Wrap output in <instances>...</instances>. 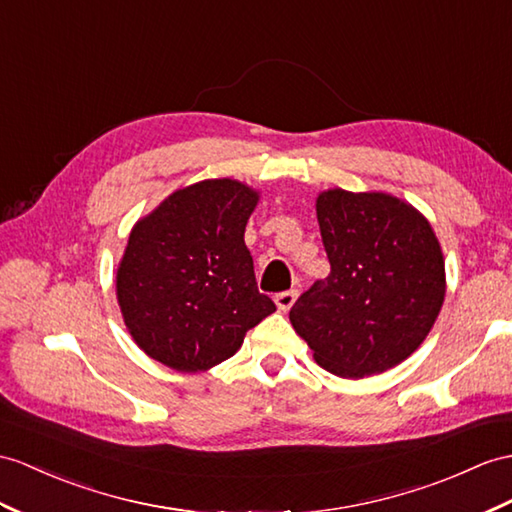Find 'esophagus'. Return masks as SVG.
Segmentation results:
<instances>
[{
  "instance_id": "1",
  "label": "esophagus",
  "mask_w": 512,
  "mask_h": 512,
  "mask_svg": "<svg viewBox=\"0 0 512 512\" xmlns=\"http://www.w3.org/2000/svg\"><path fill=\"white\" fill-rule=\"evenodd\" d=\"M295 299H297V291L295 289L282 291V293L276 295V306H278V310H282V313H286V310H289L295 304Z\"/></svg>"
}]
</instances>
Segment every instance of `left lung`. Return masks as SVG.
Here are the masks:
<instances>
[{
  "label": "left lung",
  "mask_w": 512,
  "mask_h": 512,
  "mask_svg": "<svg viewBox=\"0 0 512 512\" xmlns=\"http://www.w3.org/2000/svg\"><path fill=\"white\" fill-rule=\"evenodd\" d=\"M317 221L330 276L293 304L295 332L334 376L400 365L445 297L443 252L428 219L393 195L330 189L317 197Z\"/></svg>",
  "instance_id": "left-lung-1"
}]
</instances>
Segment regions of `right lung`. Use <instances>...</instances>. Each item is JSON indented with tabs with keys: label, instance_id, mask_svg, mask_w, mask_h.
Here are the masks:
<instances>
[{
	"label": "right lung",
	"instance_id": "add662e5",
	"mask_svg": "<svg viewBox=\"0 0 512 512\" xmlns=\"http://www.w3.org/2000/svg\"><path fill=\"white\" fill-rule=\"evenodd\" d=\"M258 193L230 178L171 193L134 223L117 269V299L136 345L195 373L239 352L276 304L256 286L245 226Z\"/></svg>",
	"mask_w": 512,
	"mask_h": 512
}]
</instances>
